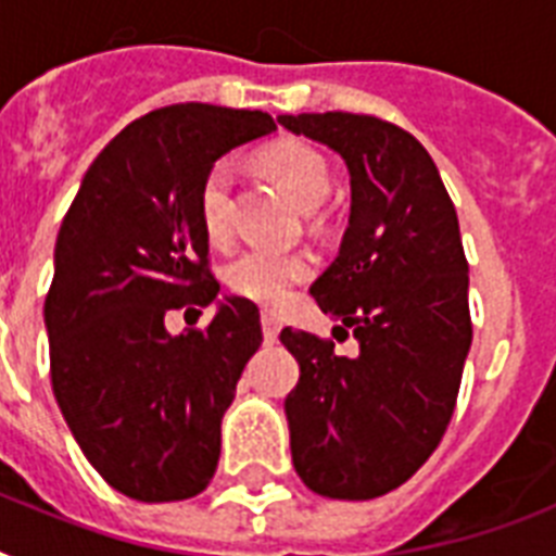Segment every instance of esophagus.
<instances>
[{"label":"esophagus","mask_w":556,"mask_h":556,"mask_svg":"<svg viewBox=\"0 0 556 556\" xmlns=\"http://www.w3.org/2000/svg\"><path fill=\"white\" fill-rule=\"evenodd\" d=\"M279 329H282V323H279L277 314L262 312V334H265V343H274L279 338Z\"/></svg>","instance_id":"esophagus-1"}]
</instances>
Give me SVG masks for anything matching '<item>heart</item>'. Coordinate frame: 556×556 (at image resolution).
Instances as JSON below:
<instances>
[{"label":"heart","mask_w":556,"mask_h":556,"mask_svg":"<svg viewBox=\"0 0 556 556\" xmlns=\"http://www.w3.org/2000/svg\"><path fill=\"white\" fill-rule=\"evenodd\" d=\"M262 167L303 210L317 207L329 192L331 176L326 161L314 147L300 141L274 143L262 152ZM230 192H233V167L227 161H213L199 181L195 207L201 230L210 242H227L230 236ZM314 262L308 253H282L268 248H248L227 265V286L253 303L277 305L291 286L312 277Z\"/></svg>","instance_id":"1"}]
</instances>
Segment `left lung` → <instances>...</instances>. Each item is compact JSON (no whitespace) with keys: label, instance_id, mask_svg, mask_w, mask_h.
<instances>
[{"label":"left lung","instance_id":"1","mask_svg":"<svg viewBox=\"0 0 556 556\" xmlns=\"http://www.w3.org/2000/svg\"><path fill=\"white\" fill-rule=\"evenodd\" d=\"M279 124L340 152L352 213L338 260L312 296L361 352L282 329L300 361L286 397L300 479L331 500L395 491L432 456L456 409L473 340L458 216L430 152L371 115H282Z\"/></svg>","mask_w":556,"mask_h":556}]
</instances>
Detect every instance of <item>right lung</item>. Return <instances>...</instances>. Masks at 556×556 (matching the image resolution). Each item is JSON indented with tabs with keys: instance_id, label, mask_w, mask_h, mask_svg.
I'll list each match as a JSON object with an SVG mask.
<instances>
[{
	"instance_id": "right-lung-1",
	"label": "right lung",
	"mask_w": 556,
	"mask_h": 556,
	"mask_svg": "<svg viewBox=\"0 0 556 556\" xmlns=\"http://www.w3.org/2000/svg\"><path fill=\"white\" fill-rule=\"evenodd\" d=\"M274 129L251 109H155L91 161L60 225L51 387L91 467L129 500H190L216 473L222 415L262 343L260 308L225 296L204 329L176 338L164 317L218 294L195 207L204 169Z\"/></svg>"
}]
</instances>
